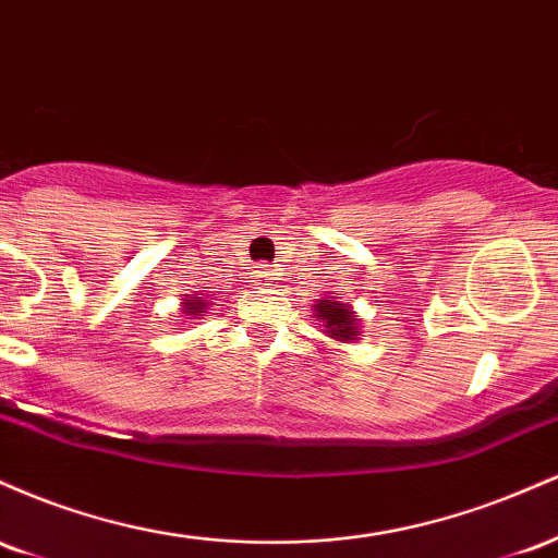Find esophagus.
Listing matches in <instances>:
<instances>
[{
  "mask_svg": "<svg viewBox=\"0 0 558 558\" xmlns=\"http://www.w3.org/2000/svg\"><path fill=\"white\" fill-rule=\"evenodd\" d=\"M254 278H257L259 280V283H270V280H275L272 278V270H267V267H262V270H257V275H254Z\"/></svg>",
  "mask_w": 558,
  "mask_h": 558,
  "instance_id": "esophagus-1",
  "label": "esophagus"
}]
</instances>
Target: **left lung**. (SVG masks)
Listing matches in <instances>:
<instances>
[{"instance_id": "1", "label": "left lung", "mask_w": 558, "mask_h": 558, "mask_svg": "<svg viewBox=\"0 0 558 558\" xmlns=\"http://www.w3.org/2000/svg\"><path fill=\"white\" fill-rule=\"evenodd\" d=\"M315 317L317 323L323 325V332H328V338L341 343H354L360 341L362 336V317L356 315L354 306L349 301H343L341 296H328V299H317L315 304Z\"/></svg>"}]
</instances>
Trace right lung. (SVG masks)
<instances>
[{"instance_id": "add662e5", "label": "right lung", "mask_w": 558, "mask_h": 558, "mask_svg": "<svg viewBox=\"0 0 558 558\" xmlns=\"http://www.w3.org/2000/svg\"><path fill=\"white\" fill-rule=\"evenodd\" d=\"M209 310V301L202 296V293H183V301H181V317L185 325V319H202L204 312Z\"/></svg>"}]
</instances>
